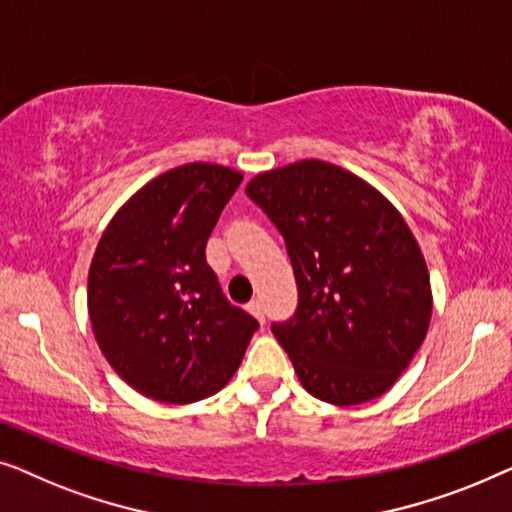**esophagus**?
<instances>
[{"mask_svg": "<svg viewBox=\"0 0 512 512\" xmlns=\"http://www.w3.org/2000/svg\"><path fill=\"white\" fill-rule=\"evenodd\" d=\"M248 311L253 313L259 322H264V306H262V301H259V299H253V301H250V304H248Z\"/></svg>", "mask_w": 512, "mask_h": 512, "instance_id": "34e87169", "label": "esophagus"}]
</instances>
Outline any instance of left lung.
<instances>
[{
	"label": "left lung",
	"mask_w": 512,
	"mask_h": 512,
	"mask_svg": "<svg viewBox=\"0 0 512 512\" xmlns=\"http://www.w3.org/2000/svg\"><path fill=\"white\" fill-rule=\"evenodd\" d=\"M246 194L285 239L297 311L271 331L308 394L357 406L390 390L431 320L424 257L397 208L336 164L266 171Z\"/></svg>",
	"instance_id": "left-lung-1"
}]
</instances>
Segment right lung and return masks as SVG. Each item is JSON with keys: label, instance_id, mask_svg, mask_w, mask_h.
Wrapping results in <instances>:
<instances>
[{"label": "right lung", "instance_id": "add662e5", "mask_svg": "<svg viewBox=\"0 0 512 512\" xmlns=\"http://www.w3.org/2000/svg\"><path fill=\"white\" fill-rule=\"evenodd\" d=\"M243 176L194 162L141 187L92 257L88 311L115 373L164 403L211 397L239 369L259 322L229 304L206 243Z\"/></svg>", "mask_w": 512, "mask_h": 512}]
</instances>
